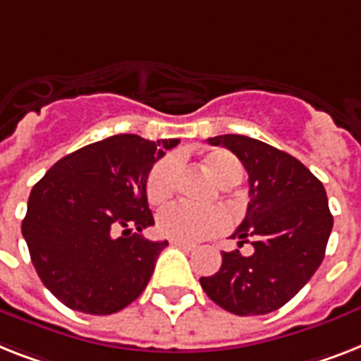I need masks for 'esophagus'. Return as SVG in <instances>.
<instances>
[{"label": "esophagus", "mask_w": 361, "mask_h": 361, "mask_svg": "<svg viewBox=\"0 0 361 361\" xmlns=\"http://www.w3.org/2000/svg\"><path fill=\"white\" fill-rule=\"evenodd\" d=\"M172 245H174V247H178V248H181V250H187V252H190V250H195V245H190V243H185V241H171Z\"/></svg>", "instance_id": "34e87169"}]
</instances>
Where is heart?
<instances>
[{
  "instance_id": "1",
  "label": "heart",
  "mask_w": 361,
  "mask_h": 361,
  "mask_svg": "<svg viewBox=\"0 0 361 361\" xmlns=\"http://www.w3.org/2000/svg\"><path fill=\"white\" fill-rule=\"evenodd\" d=\"M207 174L222 187L235 185L241 180L243 166L231 154L215 150L202 159ZM178 165L176 159L165 157L152 166L146 178V196L150 204H161L174 192ZM228 226V215L219 207L195 209L185 204H172L157 215V230L176 241L198 243L221 233Z\"/></svg>"
}]
</instances>
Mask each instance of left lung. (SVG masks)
<instances>
[{
	"label": "left lung",
	"instance_id": "8db88e82",
	"mask_svg": "<svg viewBox=\"0 0 361 361\" xmlns=\"http://www.w3.org/2000/svg\"><path fill=\"white\" fill-rule=\"evenodd\" d=\"M207 142L237 155L248 172L247 216L231 239L250 243L252 256L222 252L213 276H202L207 297L226 312L265 315L287 304L324 259L334 216L323 183L293 155L245 135Z\"/></svg>",
	"mask_w": 361,
	"mask_h": 361
}]
</instances>
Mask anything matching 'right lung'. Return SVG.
Instances as JSON below:
<instances>
[{"label": "right lung", "instance_id": "right-lung-1", "mask_svg": "<svg viewBox=\"0 0 361 361\" xmlns=\"http://www.w3.org/2000/svg\"><path fill=\"white\" fill-rule=\"evenodd\" d=\"M178 142L113 135L57 161L33 187L22 235L38 278L64 306L111 315L145 291L169 245L139 233L154 224L146 178Z\"/></svg>", "mask_w": 361, "mask_h": 361}]
</instances>
